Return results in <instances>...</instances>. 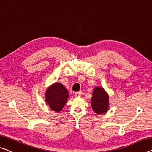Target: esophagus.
<instances>
[{
    "label": "esophagus",
    "mask_w": 152,
    "mask_h": 152,
    "mask_svg": "<svg viewBox=\"0 0 152 152\" xmlns=\"http://www.w3.org/2000/svg\"><path fill=\"white\" fill-rule=\"evenodd\" d=\"M82 94H83V92L81 91H78V92H76L75 93V96H81V95H82Z\"/></svg>",
    "instance_id": "esophagus-1"
}]
</instances>
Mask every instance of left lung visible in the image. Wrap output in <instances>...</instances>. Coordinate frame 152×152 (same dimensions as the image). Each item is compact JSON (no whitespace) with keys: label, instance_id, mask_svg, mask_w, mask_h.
Listing matches in <instances>:
<instances>
[{"label":"left lung","instance_id":"obj_1","mask_svg":"<svg viewBox=\"0 0 152 152\" xmlns=\"http://www.w3.org/2000/svg\"><path fill=\"white\" fill-rule=\"evenodd\" d=\"M91 100L93 110L97 114H103L108 111L109 106V97L102 87H95Z\"/></svg>","mask_w":152,"mask_h":152}]
</instances>
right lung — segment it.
Masks as SVG:
<instances>
[{
  "instance_id": "1",
  "label": "right lung",
  "mask_w": 152,
  "mask_h": 152,
  "mask_svg": "<svg viewBox=\"0 0 152 152\" xmlns=\"http://www.w3.org/2000/svg\"><path fill=\"white\" fill-rule=\"evenodd\" d=\"M69 93L61 83H55L47 88L45 99L50 109L59 113L68 99Z\"/></svg>"
}]
</instances>
